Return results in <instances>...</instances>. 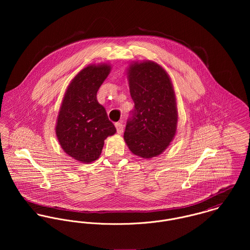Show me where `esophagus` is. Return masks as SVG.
<instances>
[{"mask_svg": "<svg viewBox=\"0 0 250 250\" xmlns=\"http://www.w3.org/2000/svg\"><path fill=\"white\" fill-rule=\"evenodd\" d=\"M115 128H116V131L118 134H122L123 133V130H124V126L122 123L120 122H117L115 123Z\"/></svg>", "mask_w": 250, "mask_h": 250, "instance_id": "34e87169", "label": "esophagus"}]
</instances>
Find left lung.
Returning <instances> with one entry per match:
<instances>
[{"label": "left lung", "instance_id": "8db88e82", "mask_svg": "<svg viewBox=\"0 0 250 250\" xmlns=\"http://www.w3.org/2000/svg\"><path fill=\"white\" fill-rule=\"evenodd\" d=\"M127 79L135 108L124 141L136 156L157 157L170 145L177 131L178 109L171 79L152 61L131 62Z\"/></svg>", "mask_w": 250, "mask_h": 250}]
</instances>
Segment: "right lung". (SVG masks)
Here are the masks:
<instances>
[{"label":"right lung","mask_w":250,"mask_h":250,"mask_svg":"<svg viewBox=\"0 0 250 250\" xmlns=\"http://www.w3.org/2000/svg\"><path fill=\"white\" fill-rule=\"evenodd\" d=\"M110 70L108 63L82 69L67 86L60 107L55 128L58 141L68 156L83 164L96 161L105 140L116 133L96 98Z\"/></svg>","instance_id":"add662e5"}]
</instances>
